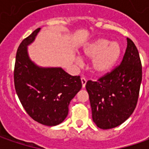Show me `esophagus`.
Segmentation results:
<instances>
[{"instance_id": "obj_1", "label": "esophagus", "mask_w": 149, "mask_h": 149, "mask_svg": "<svg viewBox=\"0 0 149 149\" xmlns=\"http://www.w3.org/2000/svg\"><path fill=\"white\" fill-rule=\"evenodd\" d=\"M81 83H82V87L84 88L85 87V84H86V79L85 78H81Z\"/></svg>"}]
</instances>
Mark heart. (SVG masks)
<instances>
[{"instance_id": "heart-1", "label": "heart", "mask_w": 149, "mask_h": 149, "mask_svg": "<svg viewBox=\"0 0 149 149\" xmlns=\"http://www.w3.org/2000/svg\"><path fill=\"white\" fill-rule=\"evenodd\" d=\"M122 49L118 42H110L107 39H97L84 47L82 55L92 59L90 70L97 75H104L112 71L120 58Z\"/></svg>"}]
</instances>
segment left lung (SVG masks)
<instances>
[{"instance_id":"8db88e82","label":"left lung","mask_w":149,"mask_h":149,"mask_svg":"<svg viewBox=\"0 0 149 149\" xmlns=\"http://www.w3.org/2000/svg\"><path fill=\"white\" fill-rule=\"evenodd\" d=\"M127 48L119 65L98 79L88 80L93 121L102 129L126 121L136 108L142 81V65L134 43L127 38Z\"/></svg>"}]
</instances>
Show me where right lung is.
I'll return each mask as SVG.
<instances>
[{"instance_id":"add662e5","label":"right lung","mask_w":149,"mask_h":149,"mask_svg":"<svg viewBox=\"0 0 149 149\" xmlns=\"http://www.w3.org/2000/svg\"><path fill=\"white\" fill-rule=\"evenodd\" d=\"M38 28L20 44L15 63V89L26 113L38 123L55 126L68 115L69 104L82 87L79 76L62 68L39 67L29 58L27 46L36 37Z\"/></svg>"}]
</instances>
